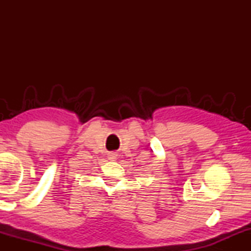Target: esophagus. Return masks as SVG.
<instances>
[{
  "instance_id": "1",
  "label": "esophagus",
  "mask_w": 251,
  "mask_h": 251,
  "mask_svg": "<svg viewBox=\"0 0 251 251\" xmlns=\"http://www.w3.org/2000/svg\"><path fill=\"white\" fill-rule=\"evenodd\" d=\"M117 156L118 155H117L116 151H109L107 154V157H108L109 160H115L117 158Z\"/></svg>"
}]
</instances>
